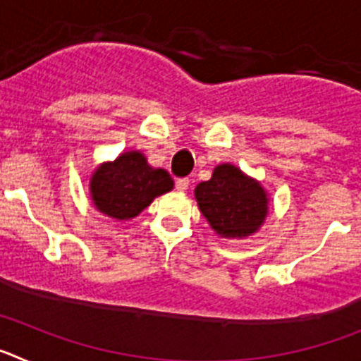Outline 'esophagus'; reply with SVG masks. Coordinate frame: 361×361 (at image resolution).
Wrapping results in <instances>:
<instances>
[{"instance_id":"obj_1","label":"esophagus","mask_w":361,"mask_h":361,"mask_svg":"<svg viewBox=\"0 0 361 361\" xmlns=\"http://www.w3.org/2000/svg\"><path fill=\"white\" fill-rule=\"evenodd\" d=\"M178 191H186L188 186H190V178H177V183H175Z\"/></svg>"}]
</instances>
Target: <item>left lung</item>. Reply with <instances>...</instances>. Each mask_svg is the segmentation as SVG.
<instances>
[{
    "mask_svg": "<svg viewBox=\"0 0 361 361\" xmlns=\"http://www.w3.org/2000/svg\"><path fill=\"white\" fill-rule=\"evenodd\" d=\"M195 200L220 238H247L269 215V195L257 178L235 164L215 166L212 178L197 184Z\"/></svg>",
    "mask_w": 361,
    "mask_h": 361,
    "instance_id": "obj_1",
    "label": "left lung"
}]
</instances>
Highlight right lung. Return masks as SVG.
Masks as SVG:
<instances>
[{"instance_id":"add662e5","label":"right lung","mask_w":361,"mask_h":361,"mask_svg":"<svg viewBox=\"0 0 361 361\" xmlns=\"http://www.w3.org/2000/svg\"><path fill=\"white\" fill-rule=\"evenodd\" d=\"M90 199L99 213L114 220H132L153 199L173 190V178L153 168L139 149L121 153L116 161L101 162L90 177Z\"/></svg>"}]
</instances>
